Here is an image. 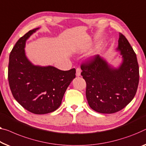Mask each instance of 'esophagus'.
<instances>
[{
    "mask_svg": "<svg viewBox=\"0 0 146 146\" xmlns=\"http://www.w3.org/2000/svg\"><path fill=\"white\" fill-rule=\"evenodd\" d=\"M80 73H81V70H80V68L76 69V75H77V77L80 76Z\"/></svg>",
    "mask_w": 146,
    "mask_h": 146,
    "instance_id": "1",
    "label": "esophagus"
}]
</instances>
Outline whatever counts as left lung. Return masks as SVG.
<instances>
[{
    "label": "left lung",
    "mask_w": 146,
    "mask_h": 146,
    "mask_svg": "<svg viewBox=\"0 0 146 146\" xmlns=\"http://www.w3.org/2000/svg\"><path fill=\"white\" fill-rule=\"evenodd\" d=\"M117 50L123 62L113 68L99 55L82 64L81 75L86 83L88 105L101 113H114L134 98L139 82V66L136 53L129 41L119 33Z\"/></svg>",
    "instance_id": "obj_1"
}]
</instances>
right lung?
<instances>
[{"instance_id": "right-lung-1", "label": "right lung", "mask_w": 146, "mask_h": 146, "mask_svg": "<svg viewBox=\"0 0 146 146\" xmlns=\"http://www.w3.org/2000/svg\"><path fill=\"white\" fill-rule=\"evenodd\" d=\"M38 29L30 30L17 41L10 54L8 77L15 100L29 111L41 115L60 107L67 87L75 78L76 70L62 71L29 62L25 56V42Z\"/></svg>"}]
</instances>
